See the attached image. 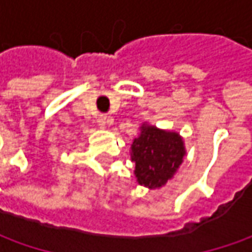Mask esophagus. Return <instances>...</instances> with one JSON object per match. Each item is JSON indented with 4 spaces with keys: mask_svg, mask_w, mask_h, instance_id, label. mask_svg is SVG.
<instances>
[{
    "mask_svg": "<svg viewBox=\"0 0 252 252\" xmlns=\"http://www.w3.org/2000/svg\"><path fill=\"white\" fill-rule=\"evenodd\" d=\"M96 122H98V126H99V127H105L106 125H109V123H111V119H109L106 115H99V116H98V119H96Z\"/></svg>",
    "mask_w": 252,
    "mask_h": 252,
    "instance_id": "34e87169",
    "label": "esophagus"
}]
</instances>
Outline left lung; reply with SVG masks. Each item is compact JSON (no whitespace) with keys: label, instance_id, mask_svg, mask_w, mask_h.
I'll return each instance as SVG.
<instances>
[{"label":"left lung","instance_id":"obj_1","mask_svg":"<svg viewBox=\"0 0 252 252\" xmlns=\"http://www.w3.org/2000/svg\"><path fill=\"white\" fill-rule=\"evenodd\" d=\"M185 156L179 134L143 126L139 137L131 144V161L136 162L134 174L140 185L160 188L177 171Z\"/></svg>","mask_w":252,"mask_h":252}]
</instances>
